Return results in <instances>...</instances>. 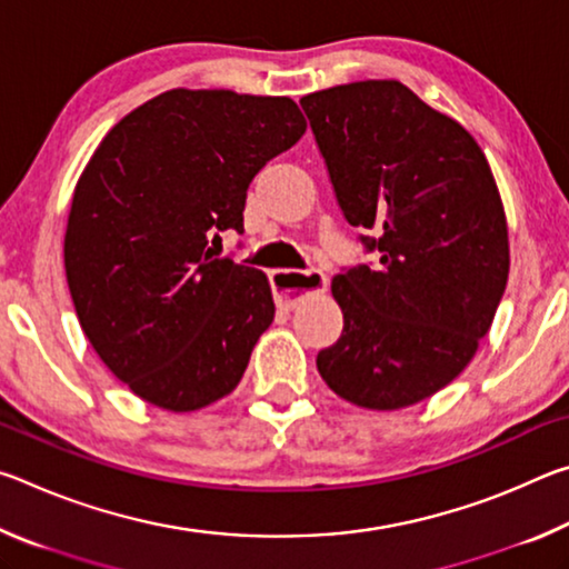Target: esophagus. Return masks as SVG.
I'll list each match as a JSON object with an SVG mask.
<instances>
[{
  "label": "esophagus",
  "instance_id": "1",
  "mask_svg": "<svg viewBox=\"0 0 569 569\" xmlns=\"http://www.w3.org/2000/svg\"><path fill=\"white\" fill-rule=\"evenodd\" d=\"M326 276L321 271H288V268H278L271 271V286L276 293V306L281 311H291L303 301L308 293L326 291Z\"/></svg>",
  "mask_w": 569,
  "mask_h": 569
}]
</instances>
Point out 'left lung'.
<instances>
[{
	"mask_svg": "<svg viewBox=\"0 0 569 569\" xmlns=\"http://www.w3.org/2000/svg\"><path fill=\"white\" fill-rule=\"evenodd\" d=\"M346 220L379 263L331 281L343 333L316 356L336 397L397 411L475 359L509 276L502 196L465 124L399 80L301 98Z\"/></svg>",
	"mask_w": 569,
	"mask_h": 569,
	"instance_id": "obj_1",
	"label": "left lung"
}]
</instances>
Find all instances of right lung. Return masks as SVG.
Instances as JSON below:
<instances>
[{
  "mask_svg": "<svg viewBox=\"0 0 569 569\" xmlns=\"http://www.w3.org/2000/svg\"><path fill=\"white\" fill-rule=\"evenodd\" d=\"M291 98L176 88L124 114L72 192L64 276L94 353L134 397L198 411L243 379L273 323L263 271L216 258L250 180L293 146Z\"/></svg>",
  "mask_w": 569,
  "mask_h": 569,
  "instance_id": "add662e5",
  "label": "right lung"
}]
</instances>
